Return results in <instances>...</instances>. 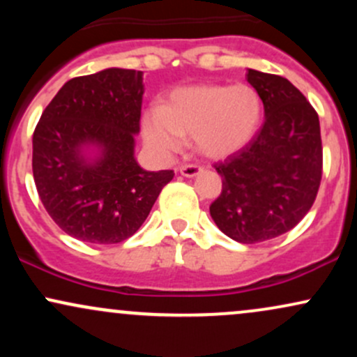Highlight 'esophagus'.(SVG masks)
Here are the masks:
<instances>
[{
  "instance_id": "obj_1",
  "label": "esophagus",
  "mask_w": 357,
  "mask_h": 357,
  "mask_svg": "<svg viewBox=\"0 0 357 357\" xmlns=\"http://www.w3.org/2000/svg\"><path fill=\"white\" fill-rule=\"evenodd\" d=\"M203 171L202 166L198 165H184L181 166V169H179V173L183 176H186V178H195L196 174H199Z\"/></svg>"
}]
</instances>
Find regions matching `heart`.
<instances>
[{"label": "heart", "mask_w": 357, "mask_h": 357, "mask_svg": "<svg viewBox=\"0 0 357 357\" xmlns=\"http://www.w3.org/2000/svg\"><path fill=\"white\" fill-rule=\"evenodd\" d=\"M260 119V97L250 85H191L176 89L165 107L147 112L144 137L155 151L169 153L192 136L199 153L225 158L252 141Z\"/></svg>", "instance_id": "1"}]
</instances>
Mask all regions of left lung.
<instances>
[{"label":"left lung","mask_w":357,"mask_h":357,"mask_svg":"<svg viewBox=\"0 0 357 357\" xmlns=\"http://www.w3.org/2000/svg\"><path fill=\"white\" fill-rule=\"evenodd\" d=\"M264 102L257 136L215 169L223 179L210 206L216 227L240 243H260L292 230L312 208L322 178L319 116L280 75L248 68Z\"/></svg>","instance_id":"obj_1"}]
</instances>
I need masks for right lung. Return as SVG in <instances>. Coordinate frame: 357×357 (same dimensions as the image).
Returning <instances> with one entry per match:
<instances>
[{
	"label": "right lung",
	"instance_id": "1",
	"mask_svg": "<svg viewBox=\"0 0 357 357\" xmlns=\"http://www.w3.org/2000/svg\"><path fill=\"white\" fill-rule=\"evenodd\" d=\"M142 72L105 68L68 80L33 132V178L45 210L73 238L110 245L144 223L173 171L134 158Z\"/></svg>",
	"mask_w": 357,
	"mask_h": 357
}]
</instances>
